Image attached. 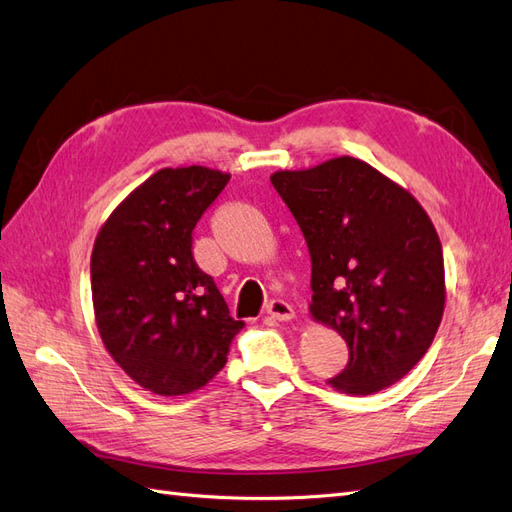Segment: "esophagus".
<instances>
[{
	"label": "esophagus",
	"instance_id": "obj_1",
	"mask_svg": "<svg viewBox=\"0 0 512 512\" xmlns=\"http://www.w3.org/2000/svg\"><path fill=\"white\" fill-rule=\"evenodd\" d=\"M267 315H271L276 321H291L295 319V310L291 304H286L284 299H273L267 306Z\"/></svg>",
	"mask_w": 512,
	"mask_h": 512
}]
</instances>
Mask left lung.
I'll list each match as a JSON object with an SVG mask.
<instances>
[{
	"label": "left lung",
	"mask_w": 512,
	"mask_h": 512,
	"mask_svg": "<svg viewBox=\"0 0 512 512\" xmlns=\"http://www.w3.org/2000/svg\"><path fill=\"white\" fill-rule=\"evenodd\" d=\"M271 184L308 245L310 317L350 347V363L328 384L371 395L402 380L430 350L445 310L443 249L426 210L352 156L276 171Z\"/></svg>",
	"instance_id": "obj_1"
}]
</instances>
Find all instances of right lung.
<instances>
[{
  "instance_id": "add662e5",
  "label": "right lung",
  "mask_w": 512,
  "mask_h": 512,
  "mask_svg": "<svg viewBox=\"0 0 512 512\" xmlns=\"http://www.w3.org/2000/svg\"><path fill=\"white\" fill-rule=\"evenodd\" d=\"M230 173L202 165L160 169L99 228L91 291L112 360L156 395L202 389L228 360L243 321L193 260V228Z\"/></svg>"
}]
</instances>
